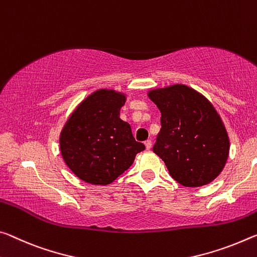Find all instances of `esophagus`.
<instances>
[{"instance_id": "34e87169", "label": "esophagus", "mask_w": 257, "mask_h": 257, "mask_svg": "<svg viewBox=\"0 0 257 257\" xmlns=\"http://www.w3.org/2000/svg\"><path fill=\"white\" fill-rule=\"evenodd\" d=\"M145 148H146V150H150L151 148H152V142H151L150 140H148V141H145Z\"/></svg>"}]
</instances>
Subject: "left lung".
I'll return each mask as SVG.
<instances>
[{
    "instance_id": "obj_1",
    "label": "left lung",
    "mask_w": 257,
    "mask_h": 257,
    "mask_svg": "<svg viewBox=\"0 0 257 257\" xmlns=\"http://www.w3.org/2000/svg\"><path fill=\"white\" fill-rule=\"evenodd\" d=\"M149 98L161 112L153 152L175 181L189 187L209 184L229 158L230 140L213 104L185 84L152 89Z\"/></svg>"
}]
</instances>
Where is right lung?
I'll list each match as a JSON object with an SVG mask.
<instances>
[{"mask_svg": "<svg viewBox=\"0 0 257 257\" xmlns=\"http://www.w3.org/2000/svg\"><path fill=\"white\" fill-rule=\"evenodd\" d=\"M127 97L98 89L77 105L59 136L60 153L75 176L93 185H107L133 165L145 150L128 122L120 119Z\"/></svg>", "mask_w": 257, "mask_h": 257, "instance_id": "add662e5", "label": "right lung"}]
</instances>
